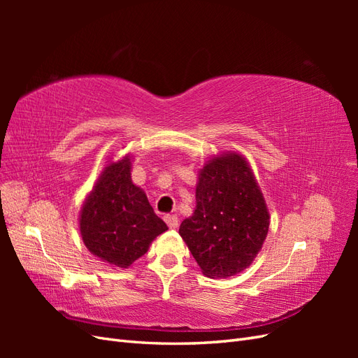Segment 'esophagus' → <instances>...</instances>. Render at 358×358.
Returning a JSON list of instances; mask_svg holds the SVG:
<instances>
[{"mask_svg":"<svg viewBox=\"0 0 358 358\" xmlns=\"http://www.w3.org/2000/svg\"><path fill=\"white\" fill-rule=\"evenodd\" d=\"M164 221L167 222V225L170 227V229H178L179 218H178L176 215H166L164 216Z\"/></svg>","mask_w":358,"mask_h":358,"instance_id":"obj_1","label":"esophagus"}]
</instances>
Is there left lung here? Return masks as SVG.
<instances>
[{"mask_svg":"<svg viewBox=\"0 0 358 358\" xmlns=\"http://www.w3.org/2000/svg\"><path fill=\"white\" fill-rule=\"evenodd\" d=\"M197 206L179 234L203 273L229 278L254 262L268 231V212L248 162L239 154L210 159L196 189Z\"/></svg>","mask_w":358,"mask_h":358,"instance_id":"obj_1","label":"left lung"}]
</instances>
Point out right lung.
<instances>
[{"instance_id":"1","label":"right lung","mask_w":358,"mask_h":358,"mask_svg":"<svg viewBox=\"0 0 358 358\" xmlns=\"http://www.w3.org/2000/svg\"><path fill=\"white\" fill-rule=\"evenodd\" d=\"M129 170L128 158L107 166L80 215L86 248L117 267H127L145 255L150 242L169 229L154 213L146 194L131 182Z\"/></svg>"}]
</instances>
